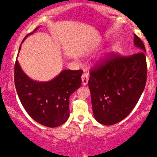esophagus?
Masks as SVG:
<instances>
[{"label": "esophagus", "instance_id": "34e87169", "mask_svg": "<svg viewBox=\"0 0 157 157\" xmlns=\"http://www.w3.org/2000/svg\"><path fill=\"white\" fill-rule=\"evenodd\" d=\"M89 80V75L87 72H84L82 75V84L83 86H86L87 83H88Z\"/></svg>", "mask_w": 157, "mask_h": 157}]
</instances>
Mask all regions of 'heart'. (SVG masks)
Returning <instances> with one entry per match:
<instances>
[{"instance_id": "1", "label": "heart", "mask_w": 157, "mask_h": 157, "mask_svg": "<svg viewBox=\"0 0 157 157\" xmlns=\"http://www.w3.org/2000/svg\"><path fill=\"white\" fill-rule=\"evenodd\" d=\"M117 45H116V44H115V45H113L111 47V51L112 52H116V51L117 50Z\"/></svg>"}]
</instances>
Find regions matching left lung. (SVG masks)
<instances>
[{
  "instance_id": "8db88e82",
  "label": "left lung",
  "mask_w": 157,
  "mask_h": 157,
  "mask_svg": "<svg viewBox=\"0 0 157 157\" xmlns=\"http://www.w3.org/2000/svg\"><path fill=\"white\" fill-rule=\"evenodd\" d=\"M137 53L121 56L112 53L109 59L90 71L89 87L92 110L101 124L110 126L126 118L133 110L147 81L145 47L134 34Z\"/></svg>"
}]
</instances>
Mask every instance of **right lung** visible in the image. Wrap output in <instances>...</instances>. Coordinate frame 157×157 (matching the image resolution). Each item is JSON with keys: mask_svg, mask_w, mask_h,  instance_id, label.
I'll list each match as a JSON object with an SVG mask.
<instances>
[{"mask_svg": "<svg viewBox=\"0 0 157 157\" xmlns=\"http://www.w3.org/2000/svg\"><path fill=\"white\" fill-rule=\"evenodd\" d=\"M38 28L26 35L22 42ZM82 74V70H64L52 80L36 81L25 74L16 59L15 86L19 100L29 116L43 126L54 128L68 119L69 98L80 88Z\"/></svg>", "mask_w": 157, "mask_h": 157, "instance_id": "add662e5", "label": "right lung"}]
</instances>
